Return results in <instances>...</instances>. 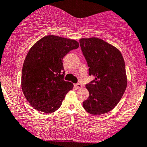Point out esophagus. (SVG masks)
I'll return each mask as SVG.
<instances>
[{"instance_id":"esophagus-1","label":"esophagus","mask_w":147,"mask_h":147,"mask_svg":"<svg viewBox=\"0 0 147 147\" xmlns=\"http://www.w3.org/2000/svg\"><path fill=\"white\" fill-rule=\"evenodd\" d=\"M75 87L76 88H77V89H80V88H81L82 87V85L81 84L78 83V84H75Z\"/></svg>"}]
</instances>
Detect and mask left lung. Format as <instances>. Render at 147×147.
Returning a JSON list of instances; mask_svg holds the SVG:
<instances>
[{
  "instance_id": "8db88e82",
  "label": "left lung",
  "mask_w": 147,
  "mask_h": 147,
  "mask_svg": "<svg viewBox=\"0 0 147 147\" xmlns=\"http://www.w3.org/2000/svg\"><path fill=\"white\" fill-rule=\"evenodd\" d=\"M80 43L89 75L95 77L86 85L89 96L83 107L93 115L105 114L117 106L126 89L123 56L117 47L100 38H81Z\"/></svg>"
}]
</instances>
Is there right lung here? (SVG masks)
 <instances>
[{
  "label": "right lung",
  "instance_id": "obj_1",
  "mask_svg": "<svg viewBox=\"0 0 147 147\" xmlns=\"http://www.w3.org/2000/svg\"><path fill=\"white\" fill-rule=\"evenodd\" d=\"M80 45L75 40L46 35L29 49L22 72V89L35 109L52 113L61 107L73 84L63 80V58Z\"/></svg>",
  "mask_w": 147,
  "mask_h": 147
}]
</instances>
